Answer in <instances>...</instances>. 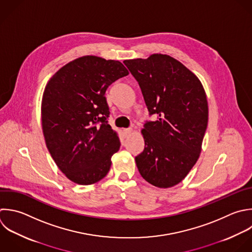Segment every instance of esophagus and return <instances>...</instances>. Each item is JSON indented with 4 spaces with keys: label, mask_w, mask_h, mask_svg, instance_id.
I'll return each instance as SVG.
<instances>
[{
    "label": "esophagus",
    "mask_w": 252,
    "mask_h": 252,
    "mask_svg": "<svg viewBox=\"0 0 252 252\" xmlns=\"http://www.w3.org/2000/svg\"><path fill=\"white\" fill-rule=\"evenodd\" d=\"M132 132H133V129H132V128H126V129H124V133H125L126 136H129Z\"/></svg>",
    "instance_id": "34e87169"
}]
</instances>
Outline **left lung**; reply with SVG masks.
<instances>
[{
  "mask_svg": "<svg viewBox=\"0 0 252 252\" xmlns=\"http://www.w3.org/2000/svg\"><path fill=\"white\" fill-rule=\"evenodd\" d=\"M139 83L150 115L135 158L142 177L159 188L181 182L199 158L208 125V101L200 80L176 59L152 54L123 62Z\"/></svg>",
  "mask_w": 252,
  "mask_h": 252,
  "instance_id": "left-lung-1",
  "label": "left lung"
}]
</instances>
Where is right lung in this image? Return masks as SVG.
I'll return each instance as SVG.
<instances>
[{
  "instance_id": "1",
  "label": "right lung",
  "mask_w": 252,
  "mask_h": 252,
  "mask_svg": "<svg viewBox=\"0 0 252 252\" xmlns=\"http://www.w3.org/2000/svg\"><path fill=\"white\" fill-rule=\"evenodd\" d=\"M128 74L119 61L88 55L69 62L48 81L41 101L42 131L52 158L71 181L90 185L108 173L120 141L108 124L105 92Z\"/></svg>"
}]
</instances>
